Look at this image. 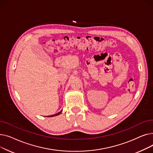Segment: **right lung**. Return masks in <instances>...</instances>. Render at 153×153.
I'll return each mask as SVG.
<instances>
[{
	"label": "right lung",
	"mask_w": 153,
	"mask_h": 153,
	"mask_svg": "<svg viewBox=\"0 0 153 153\" xmlns=\"http://www.w3.org/2000/svg\"><path fill=\"white\" fill-rule=\"evenodd\" d=\"M62 112V110L61 111H60L59 112H58V114H54V115H51V116H48V117H54V116H57V115H59Z\"/></svg>",
	"instance_id": "right-lung-1"
}]
</instances>
